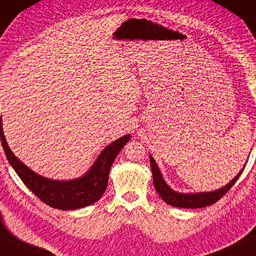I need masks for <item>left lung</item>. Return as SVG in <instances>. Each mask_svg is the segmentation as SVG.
I'll use <instances>...</instances> for the list:
<instances>
[{
    "instance_id": "obj_1",
    "label": "left lung",
    "mask_w": 256,
    "mask_h": 256,
    "mask_svg": "<svg viewBox=\"0 0 256 256\" xmlns=\"http://www.w3.org/2000/svg\"><path fill=\"white\" fill-rule=\"evenodd\" d=\"M150 168L152 172V182H154V188L158 190V196L162 198L163 201L166 204L172 206V207L177 208H204L207 206H210L215 202L218 201L224 194H226L232 186L234 185V182L238 180L240 174L244 171V168L239 171V174L236 176L230 182H228L226 186L220 188L218 190H212V192H198V193H182L177 192L170 188L166 184V182L163 179V176L160 171V168L158 163L155 162V160L152 158V156L150 155ZM246 166V164L244 166Z\"/></svg>"
}]
</instances>
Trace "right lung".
<instances>
[{
    "label": "right lung",
    "instance_id": "obj_1",
    "mask_svg": "<svg viewBox=\"0 0 256 256\" xmlns=\"http://www.w3.org/2000/svg\"><path fill=\"white\" fill-rule=\"evenodd\" d=\"M0 136L8 161L22 182L41 201L60 210H74V209L84 208L100 200L108 185L110 168L122 148L131 138L130 134H125L109 144L98 156L90 170L82 177L70 179V180H56V179L46 178L34 172L17 156H14L12 150L8 146L4 133H3L2 118L0 120Z\"/></svg>",
    "mask_w": 256,
    "mask_h": 256
}]
</instances>
